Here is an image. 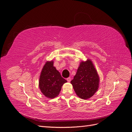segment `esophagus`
<instances>
[{"label": "esophagus", "mask_w": 132, "mask_h": 132, "mask_svg": "<svg viewBox=\"0 0 132 132\" xmlns=\"http://www.w3.org/2000/svg\"><path fill=\"white\" fill-rule=\"evenodd\" d=\"M67 81H68V82H70V81H71V78H70V77L68 78L67 79Z\"/></svg>", "instance_id": "1"}]
</instances>
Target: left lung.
<instances>
[{
  "label": "left lung",
  "mask_w": 132,
  "mask_h": 132,
  "mask_svg": "<svg viewBox=\"0 0 132 132\" xmlns=\"http://www.w3.org/2000/svg\"><path fill=\"white\" fill-rule=\"evenodd\" d=\"M100 78L90 59L82 61L74 79L71 81L78 97L84 100L90 98L98 89Z\"/></svg>",
  "instance_id": "1"
}]
</instances>
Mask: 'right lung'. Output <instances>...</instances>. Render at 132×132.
Wrapping results in <instances>:
<instances>
[{"mask_svg":"<svg viewBox=\"0 0 132 132\" xmlns=\"http://www.w3.org/2000/svg\"><path fill=\"white\" fill-rule=\"evenodd\" d=\"M67 81L53 66V61H47L43 66L39 80V87L46 97L53 98L58 96L62 86Z\"/></svg>","mask_w":132,"mask_h":132,"instance_id":"add662e5","label":"right lung"}]
</instances>
